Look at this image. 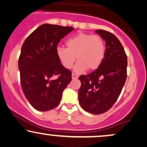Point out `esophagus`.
Here are the masks:
<instances>
[{
  "instance_id": "34e87169",
  "label": "esophagus",
  "mask_w": 147,
  "mask_h": 147,
  "mask_svg": "<svg viewBox=\"0 0 147 147\" xmlns=\"http://www.w3.org/2000/svg\"><path fill=\"white\" fill-rule=\"evenodd\" d=\"M71 78H72V79H73V80H76L77 78H78V76L76 75V74H71Z\"/></svg>"
}]
</instances>
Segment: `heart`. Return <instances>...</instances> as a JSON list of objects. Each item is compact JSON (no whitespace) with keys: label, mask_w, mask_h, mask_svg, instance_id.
Segmentation results:
<instances>
[{"label":"heart","mask_w":147,"mask_h":147,"mask_svg":"<svg viewBox=\"0 0 147 147\" xmlns=\"http://www.w3.org/2000/svg\"><path fill=\"white\" fill-rule=\"evenodd\" d=\"M67 48L57 47L56 55L62 65L67 69L73 67L78 60L74 70L82 72L88 69L94 71L101 65L106 52L105 43L99 35L81 33L66 41Z\"/></svg>","instance_id":"1"}]
</instances>
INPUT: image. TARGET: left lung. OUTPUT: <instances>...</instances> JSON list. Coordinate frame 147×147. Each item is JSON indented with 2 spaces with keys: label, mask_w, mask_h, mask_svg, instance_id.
Here are the masks:
<instances>
[{
  "label": "left lung",
  "mask_w": 147,
  "mask_h": 147,
  "mask_svg": "<svg viewBox=\"0 0 147 147\" xmlns=\"http://www.w3.org/2000/svg\"><path fill=\"white\" fill-rule=\"evenodd\" d=\"M96 33L106 41V52L101 65L88 75L79 77L80 106L86 112L100 114L107 112L119 97L127 76V56L121 43L110 32Z\"/></svg>",
  "instance_id": "obj_1"
}]
</instances>
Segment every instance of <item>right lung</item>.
I'll return each instance as SVG.
<instances>
[{
	"label": "right lung",
	"mask_w": 147,
	"mask_h": 147,
	"mask_svg": "<svg viewBox=\"0 0 147 147\" xmlns=\"http://www.w3.org/2000/svg\"><path fill=\"white\" fill-rule=\"evenodd\" d=\"M73 30L71 27L44 24L28 36L22 45L19 58L22 90L37 110L45 112L57 107L71 82V71L62 65L56 48Z\"/></svg>",
	"instance_id": "obj_1"
}]
</instances>
